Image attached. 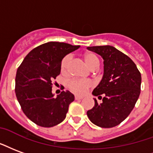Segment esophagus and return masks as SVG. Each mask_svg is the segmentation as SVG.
<instances>
[{"label":"esophagus","mask_w":153,"mask_h":153,"mask_svg":"<svg viewBox=\"0 0 153 153\" xmlns=\"http://www.w3.org/2000/svg\"><path fill=\"white\" fill-rule=\"evenodd\" d=\"M74 99L77 100H78L82 99V97H79V96H75V97H74Z\"/></svg>","instance_id":"esophagus-1"}]
</instances>
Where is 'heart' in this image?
Listing matches in <instances>:
<instances>
[{"mask_svg":"<svg viewBox=\"0 0 153 153\" xmlns=\"http://www.w3.org/2000/svg\"><path fill=\"white\" fill-rule=\"evenodd\" d=\"M83 61L90 69H96L99 65V59L96 55L92 53H85L82 55ZM71 56H65L62 61L61 63V71L62 73H65L67 71L68 65L71 62ZM68 88L72 92L77 95L82 96L87 92L88 89L91 86V82L88 80H80V79H71L68 82Z\"/></svg>","mask_w":153,"mask_h":153,"instance_id":"obj_1","label":"heart"}]
</instances>
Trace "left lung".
Instances as JSON below:
<instances>
[{"instance_id":"left-lung-1","label":"left lung","mask_w":153,"mask_h":153,"mask_svg":"<svg viewBox=\"0 0 153 153\" xmlns=\"http://www.w3.org/2000/svg\"><path fill=\"white\" fill-rule=\"evenodd\" d=\"M104 60L102 79L92 91L102 103L87 112L88 118L102 128L119 125L128 117L140 97L141 74L134 62L126 54L110 45L88 47Z\"/></svg>"}]
</instances>
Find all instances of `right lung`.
<instances>
[{"label":"right lung","instance_id":"right-lung-1","mask_svg":"<svg viewBox=\"0 0 153 153\" xmlns=\"http://www.w3.org/2000/svg\"><path fill=\"white\" fill-rule=\"evenodd\" d=\"M61 42L39 45L25 56L15 78V93L22 111L43 127H52L65 119L74 96L63 91L56 97L53 82L61 73V63L67 54L79 48Z\"/></svg>","mask_w":153,"mask_h":153}]
</instances>
